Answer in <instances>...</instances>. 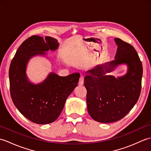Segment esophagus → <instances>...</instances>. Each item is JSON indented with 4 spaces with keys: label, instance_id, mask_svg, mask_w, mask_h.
Returning <instances> with one entry per match:
<instances>
[{
    "label": "esophagus",
    "instance_id": "esophagus-1",
    "mask_svg": "<svg viewBox=\"0 0 151 151\" xmlns=\"http://www.w3.org/2000/svg\"><path fill=\"white\" fill-rule=\"evenodd\" d=\"M84 76H81V77H80L78 84H79L80 85H82V84H84Z\"/></svg>",
    "mask_w": 151,
    "mask_h": 151
}]
</instances>
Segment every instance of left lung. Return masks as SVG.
I'll list each match as a JSON object with an SVG mask.
<instances>
[{"mask_svg":"<svg viewBox=\"0 0 151 151\" xmlns=\"http://www.w3.org/2000/svg\"><path fill=\"white\" fill-rule=\"evenodd\" d=\"M117 50L115 60L87 71L84 86L87 107L96 121L110 123L121 119L132 110L139 97L143 67L132 45L115 38ZM120 64L128 66L126 75L115 78L108 76Z\"/></svg>","mask_w":151,"mask_h":151,"instance_id":"obj_1","label":"left lung"}]
</instances>
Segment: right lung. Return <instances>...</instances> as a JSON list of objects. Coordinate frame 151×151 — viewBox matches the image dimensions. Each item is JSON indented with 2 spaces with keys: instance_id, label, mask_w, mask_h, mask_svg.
I'll list each match as a JSON object with an SVG mask.
<instances>
[{
  "instance_id": "add662e5",
  "label": "right lung",
  "mask_w": 151,
  "mask_h": 151,
  "mask_svg": "<svg viewBox=\"0 0 151 151\" xmlns=\"http://www.w3.org/2000/svg\"><path fill=\"white\" fill-rule=\"evenodd\" d=\"M58 46L55 38L47 36L44 40L41 36H31L19 47L9 66L12 101L23 116L35 123L49 124L56 121L67 97L78 86V73L66 76L50 73L37 84L28 81L26 74L28 61L34 56L45 55L46 51L55 50Z\"/></svg>"
}]
</instances>
